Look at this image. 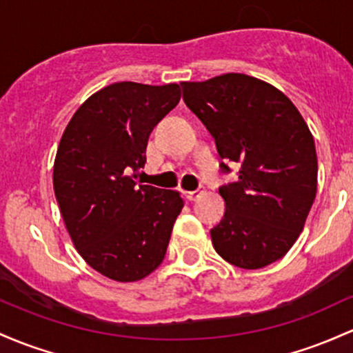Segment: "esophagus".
Instances as JSON below:
<instances>
[{
  "instance_id": "34e87169",
  "label": "esophagus",
  "mask_w": 353,
  "mask_h": 353,
  "mask_svg": "<svg viewBox=\"0 0 353 353\" xmlns=\"http://www.w3.org/2000/svg\"><path fill=\"white\" fill-rule=\"evenodd\" d=\"M201 194H203V191H201V189H196V191H188V192H184L185 199H188V201H196L197 197H201Z\"/></svg>"
}]
</instances>
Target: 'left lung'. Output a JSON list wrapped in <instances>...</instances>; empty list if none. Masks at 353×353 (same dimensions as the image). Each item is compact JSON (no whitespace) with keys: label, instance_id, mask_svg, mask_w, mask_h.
I'll use <instances>...</instances> for the list:
<instances>
[{"label":"left lung","instance_id":"obj_1","mask_svg":"<svg viewBox=\"0 0 353 353\" xmlns=\"http://www.w3.org/2000/svg\"><path fill=\"white\" fill-rule=\"evenodd\" d=\"M181 87L214 139L221 170L239 164L238 181L219 188L226 212L211 230L212 246L238 268H265L288 253L315 201L313 135L292 100L254 77L226 73Z\"/></svg>","mask_w":353,"mask_h":353}]
</instances>
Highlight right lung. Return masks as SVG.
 Wrapping results in <instances>:
<instances>
[{
    "instance_id": "right-lung-1",
    "label": "right lung",
    "mask_w": 353,
    "mask_h": 353,
    "mask_svg": "<svg viewBox=\"0 0 353 353\" xmlns=\"http://www.w3.org/2000/svg\"><path fill=\"white\" fill-rule=\"evenodd\" d=\"M177 83H112L85 100L58 145L53 189L73 245L110 280L139 281L168 251L184 201L135 183L154 127L179 103Z\"/></svg>"
}]
</instances>
